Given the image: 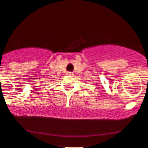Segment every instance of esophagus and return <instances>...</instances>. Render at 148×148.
Masks as SVG:
<instances>
[{"instance_id": "34e87169", "label": "esophagus", "mask_w": 148, "mask_h": 148, "mask_svg": "<svg viewBox=\"0 0 148 148\" xmlns=\"http://www.w3.org/2000/svg\"><path fill=\"white\" fill-rule=\"evenodd\" d=\"M68 75H72L73 73L72 72H68Z\"/></svg>"}]
</instances>
